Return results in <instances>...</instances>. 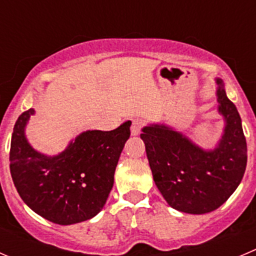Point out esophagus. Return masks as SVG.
Returning <instances> with one entry per match:
<instances>
[{
    "instance_id": "obj_1",
    "label": "esophagus",
    "mask_w": 256,
    "mask_h": 256,
    "mask_svg": "<svg viewBox=\"0 0 256 256\" xmlns=\"http://www.w3.org/2000/svg\"><path fill=\"white\" fill-rule=\"evenodd\" d=\"M143 126H144V122H143L142 119H133L132 126H130V132H132V134L133 136L140 134Z\"/></svg>"
}]
</instances>
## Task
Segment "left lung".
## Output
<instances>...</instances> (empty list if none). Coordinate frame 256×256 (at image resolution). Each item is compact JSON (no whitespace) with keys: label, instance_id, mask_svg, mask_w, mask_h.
Listing matches in <instances>:
<instances>
[{"label":"left lung","instance_id":"1","mask_svg":"<svg viewBox=\"0 0 256 256\" xmlns=\"http://www.w3.org/2000/svg\"><path fill=\"white\" fill-rule=\"evenodd\" d=\"M218 84V112L225 132L214 150H201L166 126H148L140 138L146 144L153 180L168 205L182 212L208 214L220 208L242 182L248 147L242 118Z\"/></svg>","mask_w":256,"mask_h":256}]
</instances>
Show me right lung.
Segmentation results:
<instances>
[{
    "label": "right lung",
    "mask_w": 256,
    "mask_h": 256,
    "mask_svg": "<svg viewBox=\"0 0 256 256\" xmlns=\"http://www.w3.org/2000/svg\"><path fill=\"white\" fill-rule=\"evenodd\" d=\"M34 109L16 120L10 171L17 192L32 211L51 222L72 225L94 218L106 205L119 156L130 136V122L114 130H88L60 154L36 152L25 138Z\"/></svg>",
    "instance_id": "right-lung-1"
}]
</instances>
